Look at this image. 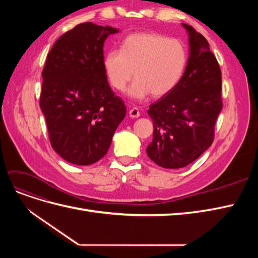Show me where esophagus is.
Wrapping results in <instances>:
<instances>
[{
  "instance_id": "34e87169",
  "label": "esophagus",
  "mask_w": 258,
  "mask_h": 258,
  "mask_svg": "<svg viewBox=\"0 0 258 258\" xmlns=\"http://www.w3.org/2000/svg\"><path fill=\"white\" fill-rule=\"evenodd\" d=\"M129 116L131 117V118H138V117L140 116V112L137 107H134L131 108V110L129 111Z\"/></svg>"
}]
</instances>
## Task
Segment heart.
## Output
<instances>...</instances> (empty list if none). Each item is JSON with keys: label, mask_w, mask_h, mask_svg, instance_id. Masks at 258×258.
I'll return each mask as SVG.
<instances>
[{"label": "heart", "mask_w": 258, "mask_h": 258, "mask_svg": "<svg viewBox=\"0 0 258 258\" xmlns=\"http://www.w3.org/2000/svg\"><path fill=\"white\" fill-rule=\"evenodd\" d=\"M187 64V51L175 38L141 32L128 35L120 50L107 51L103 66L112 87L123 91L134 77L129 96L144 99L160 98L172 91L181 81Z\"/></svg>", "instance_id": "b5f03b06"}]
</instances>
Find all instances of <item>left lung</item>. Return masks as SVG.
<instances>
[{
    "mask_svg": "<svg viewBox=\"0 0 258 258\" xmlns=\"http://www.w3.org/2000/svg\"><path fill=\"white\" fill-rule=\"evenodd\" d=\"M190 56L176 87L150 105L153 141L146 153L167 169L186 167L196 160L214 140V128L223 108L221 69L206 37L191 26Z\"/></svg>",
    "mask_w": 258,
    "mask_h": 258,
    "instance_id": "8db88e82",
    "label": "left lung"
}]
</instances>
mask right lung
<instances>
[{"label": "right lung", "instance_id": "right-lung-1", "mask_svg": "<svg viewBox=\"0 0 258 258\" xmlns=\"http://www.w3.org/2000/svg\"><path fill=\"white\" fill-rule=\"evenodd\" d=\"M117 32L111 27L80 23L62 34L47 53L40 106L54 152L74 165L87 166L102 158L126 115L103 66L105 38Z\"/></svg>", "mask_w": 258, "mask_h": 258}]
</instances>
